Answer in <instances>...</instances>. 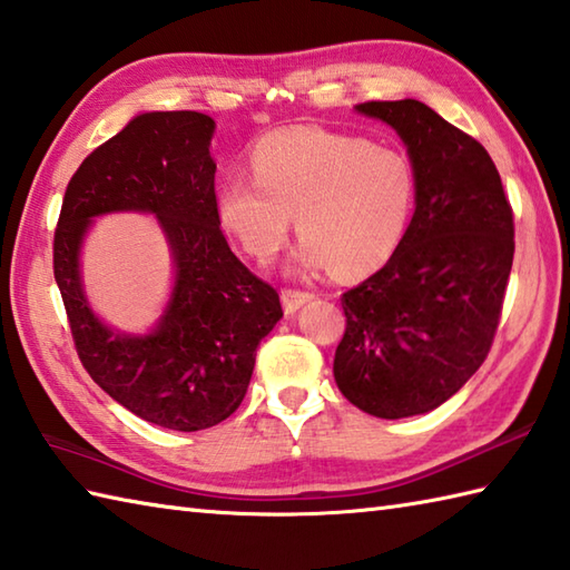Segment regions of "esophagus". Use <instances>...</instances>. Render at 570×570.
Wrapping results in <instances>:
<instances>
[{
    "mask_svg": "<svg viewBox=\"0 0 570 570\" xmlns=\"http://www.w3.org/2000/svg\"><path fill=\"white\" fill-rule=\"evenodd\" d=\"M311 298H313V292H304V288H282V304L286 313L298 311Z\"/></svg>",
    "mask_w": 570,
    "mask_h": 570,
    "instance_id": "obj_1",
    "label": "esophagus"
}]
</instances>
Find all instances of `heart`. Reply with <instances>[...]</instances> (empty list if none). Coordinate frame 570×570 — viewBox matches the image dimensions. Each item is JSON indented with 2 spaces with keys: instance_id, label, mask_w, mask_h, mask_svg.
I'll list each match as a JSON object with an SVG mask.
<instances>
[{
  "instance_id": "1",
  "label": "heart",
  "mask_w": 570,
  "mask_h": 570,
  "mask_svg": "<svg viewBox=\"0 0 570 570\" xmlns=\"http://www.w3.org/2000/svg\"><path fill=\"white\" fill-rule=\"evenodd\" d=\"M252 178H227L217 217L252 259L269 262L292 233L298 269L365 276L394 257L419 198L404 151L323 127L274 129L254 141Z\"/></svg>"
}]
</instances>
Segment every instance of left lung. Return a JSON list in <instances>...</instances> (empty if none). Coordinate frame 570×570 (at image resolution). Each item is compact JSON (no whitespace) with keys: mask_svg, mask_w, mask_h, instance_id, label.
I'll return each mask as SVG.
<instances>
[{"mask_svg":"<svg viewBox=\"0 0 570 570\" xmlns=\"http://www.w3.org/2000/svg\"><path fill=\"white\" fill-rule=\"evenodd\" d=\"M357 112L392 125L419 176L404 242L341 296L345 333L333 374L350 404L377 419L441 406L485 362L514 259V215L478 139L419 100Z\"/></svg>","mask_w":570,"mask_h":570,"instance_id":"1","label":"left lung"}]
</instances>
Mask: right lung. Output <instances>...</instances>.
Masks as SVG:
<instances>
[{"label": "right lung", "instance_id": "add662e5", "mask_svg": "<svg viewBox=\"0 0 570 570\" xmlns=\"http://www.w3.org/2000/svg\"><path fill=\"white\" fill-rule=\"evenodd\" d=\"M213 129L208 115L193 110L135 117L85 156L53 235V276L82 367L131 414L171 431H203L235 414L257 345L284 316L276 288L252 274L223 235ZM112 209L154 212L175 252V296L144 338L105 330L81 296V235L90 216Z\"/></svg>", "mask_w": 570, "mask_h": 570}]
</instances>
